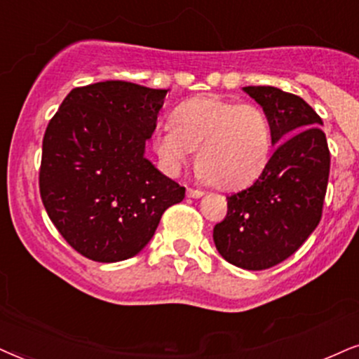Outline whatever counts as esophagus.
<instances>
[{
	"instance_id": "esophagus-1",
	"label": "esophagus",
	"mask_w": 359,
	"mask_h": 359,
	"mask_svg": "<svg viewBox=\"0 0 359 359\" xmlns=\"http://www.w3.org/2000/svg\"><path fill=\"white\" fill-rule=\"evenodd\" d=\"M202 195H203L202 190H198V189H187V197L198 198V197H202Z\"/></svg>"
}]
</instances>
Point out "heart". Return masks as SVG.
<instances>
[{
    "label": "heart",
    "mask_w": 359,
    "mask_h": 359,
    "mask_svg": "<svg viewBox=\"0 0 359 359\" xmlns=\"http://www.w3.org/2000/svg\"><path fill=\"white\" fill-rule=\"evenodd\" d=\"M154 149L167 174L177 175L197 149V175L220 189L253 182L269 164L271 127L255 102L203 96L175 109L174 124L162 122Z\"/></svg>",
    "instance_id": "obj_1"
}]
</instances>
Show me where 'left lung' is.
<instances>
[{
    "mask_svg": "<svg viewBox=\"0 0 359 359\" xmlns=\"http://www.w3.org/2000/svg\"><path fill=\"white\" fill-rule=\"evenodd\" d=\"M271 127L273 156L248 189L226 197L213 242L226 262L266 270L292 257L316 229L330 177V149L321 117L294 94L248 86Z\"/></svg>",
    "mask_w": 359,
    "mask_h": 359,
    "instance_id": "left-lung-1",
    "label": "left lung"
}]
</instances>
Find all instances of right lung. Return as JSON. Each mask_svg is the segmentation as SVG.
Segmentation results:
<instances>
[{"label": "right lung", "instance_id": "right-lung-1", "mask_svg": "<svg viewBox=\"0 0 359 359\" xmlns=\"http://www.w3.org/2000/svg\"><path fill=\"white\" fill-rule=\"evenodd\" d=\"M167 90L127 81L72 89L43 137L39 194L62 238L89 260L137 255L185 187L144 157Z\"/></svg>", "mask_w": 359, "mask_h": 359}]
</instances>
